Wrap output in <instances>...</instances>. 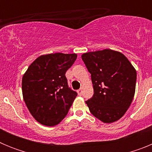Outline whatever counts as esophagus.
<instances>
[{
    "mask_svg": "<svg viewBox=\"0 0 152 152\" xmlns=\"http://www.w3.org/2000/svg\"><path fill=\"white\" fill-rule=\"evenodd\" d=\"M77 94H78V95H81L82 94V90L81 89H79V90H77Z\"/></svg>",
    "mask_w": 152,
    "mask_h": 152,
    "instance_id": "1",
    "label": "esophagus"
}]
</instances>
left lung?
Wrapping results in <instances>:
<instances>
[{"label":"left lung","mask_w":152,"mask_h":152,"mask_svg":"<svg viewBox=\"0 0 152 152\" xmlns=\"http://www.w3.org/2000/svg\"><path fill=\"white\" fill-rule=\"evenodd\" d=\"M81 58L91 74L94 91L86 101L90 112L103 123L117 121L133 100L135 68L121 52L111 49L84 53Z\"/></svg>","instance_id":"1"}]
</instances>
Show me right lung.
Listing matches in <instances>:
<instances>
[{
	"label": "right lung",
	"mask_w": 152,
	"mask_h": 152,
	"mask_svg": "<svg viewBox=\"0 0 152 152\" xmlns=\"http://www.w3.org/2000/svg\"><path fill=\"white\" fill-rule=\"evenodd\" d=\"M77 54L43 55L30 64L23 76V100L36 121L46 126L58 124L68 114L77 96L68 88L67 70Z\"/></svg>",
	"instance_id": "add662e5"
}]
</instances>
